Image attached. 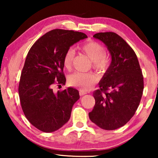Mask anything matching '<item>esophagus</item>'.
Returning a JSON list of instances; mask_svg holds the SVG:
<instances>
[{"label": "esophagus", "mask_w": 158, "mask_h": 158, "mask_svg": "<svg viewBox=\"0 0 158 158\" xmlns=\"http://www.w3.org/2000/svg\"><path fill=\"white\" fill-rule=\"evenodd\" d=\"M79 94H80V96H84V95L87 94L88 92L87 91H84V90H80Z\"/></svg>", "instance_id": "34e87169"}]
</instances>
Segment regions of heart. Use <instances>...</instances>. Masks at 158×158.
<instances>
[{
	"label": "heart",
	"instance_id": "heart-1",
	"mask_svg": "<svg viewBox=\"0 0 158 158\" xmlns=\"http://www.w3.org/2000/svg\"><path fill=\"white\" fill-rule=\"evenodd\" d=\"M81 49L92 61L93 68L97 71L105 70L109 64V60L106 55L105 48L99 43L90 41L81 46ZM75 57V50L69 48L63 58L64 68L70 70ZM97 82V77L92 73L76 72L70 75L68 83L70 85L75 86L84 91L91 89Z\"/></svg>",
	"mask_w": 158,
	"mask_h": 158
}]
</instances>
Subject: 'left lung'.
<instances>
[{
  "mask_svg": "<svg viewBox=\"0 0 158 158\" xmlns=\"http://www.w3.org/2000/svg\"><path fill=\"white\" fill-rule=\"evenodd\" d=\"M94 37L107 47L111 62L94 92L96 103L89 118L106 130L126 124L135 115L144 89L143 75L132 48L114 32H101Z\"/></svg>",
  "mask_w": 158,
  "mask_h": 158,
  "instance_id": "obj_1",
  "label": "left lung"
}]
</instances>
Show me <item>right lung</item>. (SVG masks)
I'll return each mask as SVG.
<instances>
[{
    "mask_svg": "<svg viewBox=\"0 0 158 158\" xmlns=\"http://www.w3.org/2000/svg\"><path fill=\"white\" fill-rule=\"evenodd\" d=\"M86 34L54 29L40 37L29 49L21 72L19 94L28 121L44 132H52L70 119L78 90L68 88L54 93V84L64 85L63 58L66 51Z\"/></svg>",
    "mask_w": 158,
    "mask_h": 158,
    "instance_id": "1",
    "label": "right lung"
}]
</instances>
